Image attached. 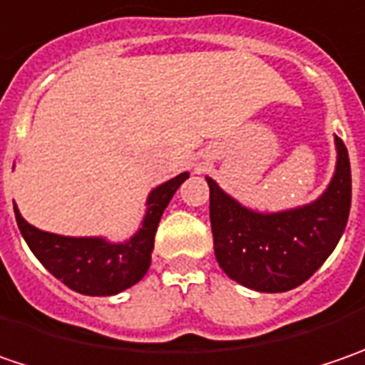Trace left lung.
Listing matches in <instances>:
<instances>
[{
	"mask_svg": "<svg viewBox=\"0 0 365 365\" xmlns=\"http://www.w3.org/2000/svg\"><path fill=\"white\" fill-rule=\"evenodd\" d=\"M335 146L337 166L327 190L290 211H250L207 176L215 258L232 280L258 292H287L309 280L329 258L351 207L347 148L339 138Z\"/></svg>",
	"mask_w": 365,
	"mask_h": 365,
	"instance_id": "1",
	"label": "left lung"
}]
</instances>
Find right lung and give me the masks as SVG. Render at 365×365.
<instances>
[{
  "mask_svg": "<svg viewBox=\"0 0 365 365\" xmlns=\"http://www.w3.org/2000/svg\"><path fill=\"white\" fill-rule=\"evenodd\" d=\"M187 178L189 173H182L150 192L142 227L123 244H109L103 237H64L42 232L21 217L18 207H14V213L26 244L52 276L81 294L111 297L144 278L150 268L158 221Z\"/></svg>",
  "mask_w": 365,
  "mask_h": 365,
  "instance_id": "obj_1",
  "label": "right lung"
}]
</instances>
